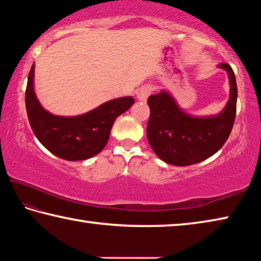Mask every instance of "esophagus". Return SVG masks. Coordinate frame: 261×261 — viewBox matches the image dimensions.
<instances>
[{"mask_svg":"<svg viewBox=\"0 0 261 261\" xmlns=\"http://www.w3.org/2000/svg\"><path fill=\"white\" fill-rule=\"evenodd\" d=\"M151 93H152V87L145 85V86L139 88L138 93H137V98H138L139 101H143V102H145Z\"/></svg>","mask_w":261,"mask_h":261,"instance_id":"obj_1","label":"esophagus"}]
</instances>
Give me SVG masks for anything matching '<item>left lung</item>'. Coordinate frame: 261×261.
I'll use <instances>...</instances> for the list:
<instances>
[{
    "instance_id": "1",
    "label": "left lung",
    "mask_w": 261,
    "mask_h": 261,
    "mask_svg": "<svg viewBox=\"0 0 261 261\" xmlns=\"http://www.w3.org/2000/svg\"><path fill=\"white\" fill-rule=\"evenodd\" d=\"M219 68L228 72L230 98L223 112L216 116H189L163 91L148 98L151 115L147 139L162 161L174 166L194 165L213 155L227 141L236 117L237 85L230 65L221 63Z\"/></svg>"
}]
</instances>
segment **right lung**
Returning a JSON list of instances; mask_svg holds the SVG:
<instances>
[{
    "mask_svg": "<svg viewBox=\"0 0 261 261\" xmlns=\"http://www.w3.org/2000/svg\"><path fill=\"white\" fill-rule=\"evenodd\" d=\"M33 74L34 64L30 70L25 92L29 122L43 146L64 160H86L102 151L115 120L135 103L132 96H124L110 100L79 116H56L39 103L33 90Z\"/></svg>",
    "mask_w": 261,
    "mask_h": 261,
    "instance_id": "right-lung-1",
    "label": "right lung"
}]
</instances>
